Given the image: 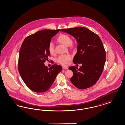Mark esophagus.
Here are the masks:
<instances>
[{"instance_id": "esophagus-1", "label": "esophagus", "mask_w": 125, "mask_h": 125, "mask_svg": "<svg viewBox=\"0 0 125 125\" xmlns=\"http://www.w3.org/2000/svg\"><path fill=\"white\" fill-rule=\"evenodd\" d=\"M62 68L63 70H65V69H68V68L67 66H62Z\"/></svg>"}]
</instances>
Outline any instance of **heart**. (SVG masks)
Segmentation results:
<instances>
[{"instance_id": "obj_1", "label": "heart", "mask_w": 125, "mask_h": 125, "mask_svg": "<svg viewBox=\"0 0 125 125\" xmlns=\"http://www.w3.org/2000/svg\"><path fill=\"white\" fill-rule=\"evenodd\" d=\"M57 41L60 43L62 44L65 46H68L70 44L71 46H73V44L71 43L72 39L67 34H60L57 38ZM48 49L51 54L53 55L55 54L54 45L52 42H50L49 44ZM71 58L72 57L70 54L61 55L56 58V61L61 65H66L67 64L68 61L71 59Z\"/></svg>"}]
</instances>
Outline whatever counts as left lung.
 <instances>
[{
    "label": "left lung",
    "mask_w": 125,
    "mask_h": 125,
    "mask_svg": "<svg viewBox=\"0 0 125 125\" xmlns=\"http://www.w3.org/2000/svg\"><path fill=\"white\" fill-rule=\"evenodd\" d=\"M71 34L78 43L77 52L73 58L74 64H82L78 67L69 68L73 73L71 82L79 89L83 90L94 85L103 73L106 61V52L97 34L85 27L62 29Z\"/></svg>",
    "instance_id": "8db88e82"
}]
</instances>
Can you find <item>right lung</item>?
I'll use <instances>...</instances> for the list:
<instances>
[{
	"instance_id": "add662e5",
	"label": "right lung",
	"mask_w": 125,
	"mask_h": 125,
	"mask_svg": "<svg viewBox=\"0 0 125 125\" xmlns=\"http://www.w3.org/2000/svg\"><path fill=\"white\" fill-rule=\"evenodd\" d=\"M60 30L39 31L27 37L22 43L19 54L18 71L26 85L34 92L48 91L62 69V66L56 64L48 68L44 64L50 55L49 44Z\"/></svg>"
}]
</instances>
